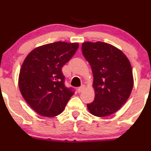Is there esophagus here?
<instances>
[{
    "instance_id": "esophagus-1",
    "label": "esophagus",
    "mask_w": 151,
    "mask_h": 151,
    "mask_svg": "<svg viewBox=\"0 0 151 151\" xmlns=\"http://www.w3.org/2000/svg\"><path fill=\"white\" fill-rule=\"evenodd\" d=\"M85 88V85H82V86H80V88H79L78 89H77V91H78V93H81V92H83V91H84Z\"/></svg>"
}]
</instances>
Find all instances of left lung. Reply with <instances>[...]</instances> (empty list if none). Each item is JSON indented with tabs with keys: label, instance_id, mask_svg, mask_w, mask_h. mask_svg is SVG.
<instances>
[{
	"label": "left lung",
	"instance_id": "left-lung-1",
	"mask_svg": "<svg viewBox=\"0 0 151 151\" xmlns=\"http://www.w3.org/2000/svg\"><path fill=\"white\" fill-rule=\"evenodd\" d=\"M82 52L93 74L94 101L87 104L97 117L115 113L126 103L134 85L129 59L115 47L101 42H84Z\"/></svg>",
	"mask_w": 151,
	"mask_h": 151
}]
</instances>
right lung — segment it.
I'll list each match as a JSON object with an SVG mask.
<instances>
[{
	"label": "right lung",
	"instance_id": "obj_1",
	"mask_svg": "<svg viewBox=\"0 0 151 151\" xmlns=\"http://www.w3.org/2000/svg\"><path fill=\"white\" fill-rule=\"evenodd\" d=\"M78 47L77 43L47 44L34 49L24 60L19 71V90L26 102L40 115H58L74 95V88L65 85L62 67Z\"/></svg>",
	"mask_w": 151,
	"mask_h": 151
}]
</instances>
